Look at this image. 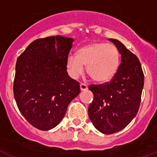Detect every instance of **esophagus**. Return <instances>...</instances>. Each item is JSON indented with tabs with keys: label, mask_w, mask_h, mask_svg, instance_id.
I'll return each mask as SVG.
<instances>
[{
	"label": "esophagus",
	"mask_w": 157,
	"mask_h": 157,
	"mask_svg": "<svg viewBox=\"0 0 157 157\" xmlns=\"http://www.w3.org/2000/svg\"><path fill=\"white\" fill-rule=\"evenodd\" d=\"M80 89H81V91H85L88 89V86L85 84H81L80 85Z\"/></svg>",
	"instance_id": "1"
}]
</instances>
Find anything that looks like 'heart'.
Instances as JSON below:
<instances>
[{
	"label": "heart",
	"mask_w": 157,
	"mask_h": 157,
	"mask_svg": "<svg viewBox=\"0 0 157 157\" xmlns=\"http://www.w3.org/2000/svg\"><path fill=\"white\" fill-rule=\"evenodd\" d=\"M120 64V52L115 45L107 43H93L84 46L77 55H68L66 69L71 78L76 80L87 73L97 83L111 81L117 73Z\"/></svg>",
	"instance_id": "obj_1"
}]
</instances>
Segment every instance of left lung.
<instances>
[{"instance_id": "obj_1", "label": "left lung", "mask_w": 157, "mask_h": 157, "mask_svg": "<svg viewBox=\"0 0 157 157\" xmlns=\"http://www.w3.org/2000/svg\"><path fill=\"white\" fill-rule=\"evenodd\" d=\"M121 55V63L111 81L91 85L94 98L89 117L94 127L104 134L115 133L136 116L144 88V73L137 56L120 40L109 39Z\"/></svg>"}]
</instances>
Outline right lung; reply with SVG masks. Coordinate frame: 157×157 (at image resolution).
Returning <instances> with one entry per match:
<instances>
[{
    "label": "right lung",
    "instance_id": "1",
    "mask_svg": "<svg viewBox=\"0 0 157 157\" xmlns=\"http://www.w3.org/2000/svg\"><path fill=\"white\" fill-rule=\"evenodd\" d=\"M73 41L62 36L37 39L17 60L14 98L22 116L38 129L56 127L80 93L79 83L66 69Z\"/></svg>",
    "mask_w": 157,
    "mask_h": 157
}]
</instances>
